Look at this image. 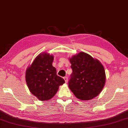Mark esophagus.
Wrapping results in <instances>:
<instances>
[{
  "label": "esophagus",
  "instance_id": "esophagus-1",
  "mask_svg": "<svg viewBox=\"0 0 128 128\" xmlns=\"http://www.w3.org/2000/svg\"><path fill=\"white\" fill-rule=\"evenodd\" d=\"M64 80H65V82H66V83L68 82V77H67V76H64Z\"/></svg>",
  "mask_w": 128,
  "mask_h": 128
}]
</instances>
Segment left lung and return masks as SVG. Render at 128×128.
Listing matches in <instances>:
<instances>
[{
	"mask_svg": "<svg viewBox=\"0 0 128 128\" xmlns=\"http://www.w3.org/2000/svg\"><path fill=\"white\" fill-rule=\"evenodd\" d=\"M69 60L73 72L68 86L76 98L89 100L98 96L106 82L105 72L101 62L83 52Z\"/></svg>",
	"mask_w": 128,
	"mask_h": 128,
	"instance_id": "1",
	"label": "left lung"
}]
</instances>
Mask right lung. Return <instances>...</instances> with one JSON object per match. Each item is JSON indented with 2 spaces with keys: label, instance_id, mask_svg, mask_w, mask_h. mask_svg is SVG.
Returning a JSON list of instances; mask_svg holds the SVG:
<instances>
[{
  "label": "right lung",
  "instance_id": "add662e5",
  "mask_svg": "<svg viewBox=\"0 0 128 128\" xmlns=\"http://www.w3.org/2000/svg\"><path fill=\"white\" fill-rule=\"evenodd\" d=\"M54 56L46 52L39 54L26 72V80L29 90L39 100L52 98L59 87L65 83L63 78L56 74L52 66Z\"/></svg>",
  "mask_w": 128,
  "mask_h": 128
}]
</instances>
